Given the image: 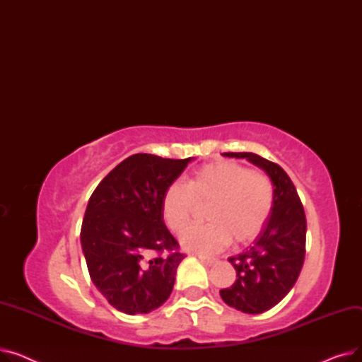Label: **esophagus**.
<instances>
[{"label": "esophagus", "mask_w": 362, "mask_h": 362, "mask_svg": "<svg viewBox=\"0 0 362 362\" xmlns=\"http://www.w3.org/2000/svg\"><path fill=\"white\" fill-rule=\"evenodd\" d=\"M198 258H199V261H201L202 264H205V265H213V264H216V262H217V258H211V257L198 255Z\"/></svg>", "instance_id": "esophagus-1"}]
</instances>
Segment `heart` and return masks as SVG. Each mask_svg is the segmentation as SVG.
Wrapping results in <instances>:
<instances>
[{
	"label": "heart",
	"instance_id": "b5f03b06",
	"mask_svg": "<svg viewBox=\"0 0 362 362\" xmlns=\"http://www.w3.org/2000/svg\"><path fill=\"white\" fill-rule=\"evenodd\" d=\"M197 202H210L206 224L187 227L180 235L185 250L210 254L230 242L255 239L267 223L274 205V187L261 171L248 170L233 161L205 164L189 176L186 183L165 187L161 214L171 232L179 233L191 220Z\"/></svg>",
	"mask_w": 362,
	"mask_h": 362
}]
</instances>
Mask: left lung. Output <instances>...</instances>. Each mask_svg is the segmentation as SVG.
Listing matches in <instances>:
<instances>
[{
  "label": "left lung",
  "mask_w": 362,
  "mask_h": 362,
  "mask_svg": "<svg viewBox=\"0 0 362 362\" xmlns=\"http://www.w3.org/2000/svg\"><path fill=\"white\" fill-rule=\"evenodd\" d=\"M226 157L246 158L261 167L274 186V205L262 230L242 254L230 257L236 280L220 291L229 307L246 314L273 308L289 293L305 259L307 218L299 195L279 164L252 152H224Z\"/></svg>",
  "instance_id": "left-lung-1"
}]
</instances>
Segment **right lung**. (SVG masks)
Segmentation results:
<instances>
[{
    "mask_svg": "<svg viewBox=\"0 0 362 362\" xmlns=\"http://www.w3.org/2000/svg\"><path fill=\"white\" fill-rule=\"evenodd\" d=\"M192 158L135 154L114 167L89 198L81 243L90 280L116 310L161 307L186 257L168 232L161 198Z\"/></svg>",
    "mask_w": 362,
    "mask_h": 362,
    "instance_id": "right-lung-1",
    "label": "right lung"
}]
</instances>
